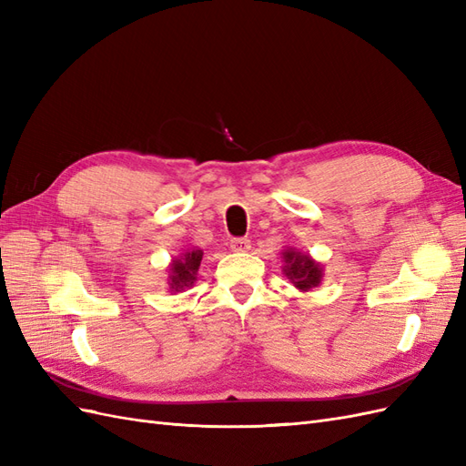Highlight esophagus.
<instances>
[{
    "label": "esophagus",
    "mask_w": 466,
    "mask_h": 466,
    "mask_svg": "<svg viewBox=\"0 0 466 466\" xmlns=\"http://www.w3.org/2000/svg\"><path fill=\"white\" fill-rule=\"evenodd\" d=\"M250 248V241L245 237H237V238H231V250L235 252H247Z\"/></svg>",
    "instance_id": "esophagus-1"
}]
</instances>
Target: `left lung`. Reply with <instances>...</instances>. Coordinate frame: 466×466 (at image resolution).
Wrapping results in <instances>:
<instances>
[{"instance_id":"left-lung-1","label":"left lung","mask_w":466,"mask_h":466,"mask_svg":"<svg viewBox=\"0 0 466 466\" xmlns=\"http://www.w3.org/2000/svg\"><path fill=\"white\" fill-rule=\"evenodd\" d=\"M284 257V274L291 284L301 289L309 291L320 284L322 279V266L315 262L309 255H303V252L295 250V248H286L281 252Z\"/></svg>"}]
</instances>
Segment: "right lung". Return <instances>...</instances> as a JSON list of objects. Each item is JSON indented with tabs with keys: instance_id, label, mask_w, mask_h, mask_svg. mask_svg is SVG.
Listing matches in <instances>:
<instances>
[{
	"instance_id": "1",
	"label": "right lung",
	"mask_w": 466,
	"mask_h": 466,
	"mask_svg": "<svg viewBox=\"0 0 466 466\" xmlns=\"http://www.w3.org/2000/svg\"><path fill=\"white\" fill-rule=\"evenodd\" d=\"M204 252L200 248H192L182 252V257L175 258L168 266V289L171 291H182L185 288H190L196 279V274H198V268L202 262Z\"/></svg>"
}]
</instances>
